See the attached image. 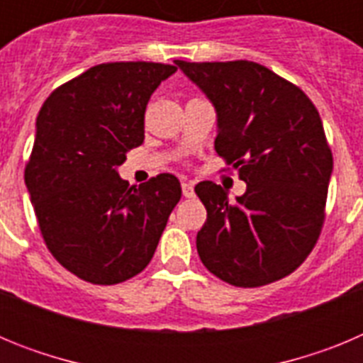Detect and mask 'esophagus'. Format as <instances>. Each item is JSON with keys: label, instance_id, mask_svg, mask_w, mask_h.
<instances>
[{"label": "esophagus", "instance_id": "obj_1", "mask_svg": "<svg viewBox=\"0 0 363 363\" xmlns=\"http://www.w3.org/2000/svg\"><path fill=\"white\" fill-rule=\"evenodd\" d=\"M182 192H184L185 198H192L194 196V185H192L191 182H184V184H182Z\"/></svg>", "mask_w": 363, "mask_h": 363}]
</instances>
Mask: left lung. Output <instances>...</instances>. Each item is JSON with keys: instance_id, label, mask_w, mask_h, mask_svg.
I'll return each instance as SVG.
<instances>
[{"instance_id": "1", "label": "left lung", "mask_w": 363, "mask_h": 363, "mask_svg": "<svg viewBox=\"0 0 363 363\" xmlns=\"http://www.w3.org/2000/svg\"><path fill=\"white\" fill-rule=\"evenodd\" d=\"M174 63L214 105V149L247 184L234 203L213 182L194 187L207 209L196 236L201 264L236 287L287 277L313 251L325 218L333 154L318 111L259 63Z\"/></svg>"}]
</instances>
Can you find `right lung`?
Listing matches in <instances>:
<instances>
[{
  "mask_svg": "<svg viewBox=\"0 0 363 363\" xmlns=\"http://www.w3.org/2000/svg\"><path fill=\"white\" fill-rule=\"evenodd\" d=\"M174 65L116 62L57 86L36 120L25 184L43 240L72 274L114 285L149 265L182 185L172 174L129 185L118 167L145 138V108Z\"/></svg>",
  "mask_w": 363,
  "mask_h": 363,
  "instance_id": "right-lung-1",
  "label": "right lung"
}]
</instances>
